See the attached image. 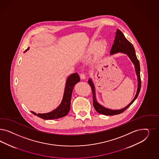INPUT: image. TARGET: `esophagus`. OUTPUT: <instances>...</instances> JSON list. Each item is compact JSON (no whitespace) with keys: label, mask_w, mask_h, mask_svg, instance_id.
Returning a JSON list of instances; mask_svg holds the SVG:
<instances>
[{"label":"esophagus","mask_w":159,"mask_h":159,"mask_svg":"<svg viewBox=\"0 0 159 159\" xmlns=\"http://www.w3.org/2000/svg\"><path fill=\"white\" fill-rule=\"evenodd\" d=\"M80 78L82 80H85L86 78V77H85V75L84 74H80Z\"/></svg>","instance_id":"obj_1"}]
</instances>
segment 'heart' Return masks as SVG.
I'll return each mask as SVG.
<instances>
[{"instance_id":"1","label":"heart","mask_w":159,"mask_h":159,"mask_svg":"<svg viewBox=\"0 0 159 159\" xmlns=\"http://www.w3.org/2000/svg\"><path fill=\"white\" fill-rule=\"evenodd\" d=\"M107 48V43L106 41L102 40L99 43L98 41H94L92 42L88 48L87 53L89 55L95 51L97 56H101L106 51Z\"/></svg>"}]
</instances>
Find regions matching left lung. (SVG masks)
Instances as JSON below:
<instances>
[{
    "instance_id": "8db88e82",
    "label": "left lung",
    "mask_w": 159,
    "mask_h": 159,
    "mask_svg": "<svg viewBox=\"0 0 159 159\" xmlns=\"http://www.w3.org/2000/svg\"><path fill=\"white\" fill-rule=\"evenodd\" d=\"M118 52H121L123 54H126L130 60L133 62V65L135 68V71L136 75L138 77V88L136 93L135 95V97L133 98V100L131 101V102L129 103L128 105L121 109H117V110H113L111 109L105 108V107L101 105L97 100L96 97V92H95V87L94 85V84L92 81V79L89 78L88 80V83L90 85V87L92 89V95H93V105L95 109L101 114H102L104 115H108V116H112L115 115H118L121 113L123 112L127 108L129 107L133 102L136 100V99L138 97L139 93L141 87V80H140V64L139 61L136 55V52L134 48L133 47V45L131 43L125 38L122 32L119 29L116 31V35H115V39L113 42V44L111 48V50L110 51V54L112 55L116 54Z\"/></svg>"
}]
</instances>
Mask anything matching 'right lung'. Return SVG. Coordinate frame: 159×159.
I'll return each instance as SVG.
<instances>
[{
  "label": "right lung",
  "instance_id": "add662e5",
  "mask_svg": "<svg viewBox=\"0 0 159 159\" xmlns=\"http://www.w3.org/2000/svg\"><path fill=\"white\" fill-rule=\"evenodd\" d=\"M30 47L27 48L26 51L29 50ZM80 81V78L77 72L72 74L67 78L66 87L64 89V92L61 102L57 108L52 111L46 113H38L31 111L34 115L43 119H58L66 116L70 110L71 107V99L72 92L75 85Z\"/></svg>",
  "mask_w": 159,
  "mask_h": 159
}]
</instances>
